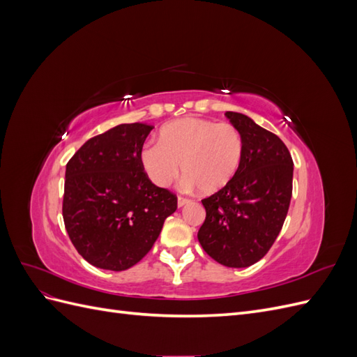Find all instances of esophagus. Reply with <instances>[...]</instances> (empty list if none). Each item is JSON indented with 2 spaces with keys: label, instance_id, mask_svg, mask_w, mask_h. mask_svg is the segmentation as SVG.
I'll return each instance as SVG.
<instances>
[{
  "label": "esophagus",
  "instance_id": "esophagus-1",
  "mask_svg": "<svg viewBox=\"0 0 357 357\" xmlns=\"http://www.w3.org/2000/svg\"><path fill=\"white\" fill-rule=\"evenodd\" d=\"M190 202V199H188V198H183V197H178L177 198V207L178 208H181V207H185L186 204H189Z\"/></svg>",
  "mask_w": 357,
  "mask_h": 357
}]
</instances>
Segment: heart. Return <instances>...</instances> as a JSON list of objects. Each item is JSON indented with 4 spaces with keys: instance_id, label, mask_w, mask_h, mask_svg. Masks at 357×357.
Here are the masks:
<instances>
[{
    "instance_id": "obj_1",
    "label": "heart",
    "mask_w": 357,
    "mask_h": 357,
    "mask_svg": "<svg viewBox=\"0 0 357 357\" xmlns=\"http://www.w3.org/2000/svg\"><path fill=\"white\" fill-rule=\"evenodd\" d=\"M244 155V138L238 128L208 119L185 117L160 128L158 144L139 150V164L159 188H168L178 177L202 193L225 189L238 172Z\"/></svg>"
}]
</instances>
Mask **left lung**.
I'll return each mask as SVG.
<instances>
[{
	"mask_svg": "<svg viewBox=\"0 0 357 357\" xmlns=\"http://www.w3.org/2000/svg\"><path fill=\"white\" fill-rule=\"evenodd\" d=\"M244 138L241 167L225 189L202 199V248L215 262L245 268L268 253L283 228L291 198L294 160L275 134L250 117L226 112Z\"/></svg>",
	"mask_w": 357,
	"mask_h": 357,
	"instance_id": "8db88e82",
	"label": "left lung"
}]
</instances>
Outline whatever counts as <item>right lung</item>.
Masks as SVG:
<instances>
[{"instance_id": "add662e5", "label": "right lung", "mask_w": 357, "mask_h": 357, "mask_svg": "<svg viewBox=\"0 0 357 357\" xmlns=\"http://www.w3.org/2000/svg\"><path fill=\"white\" fill-rule=\"evenodd\" d=\"M153 126L122 123L88 139L68 160L62 215L75 250L91 265L125 271L149 253L177 197L139 164Z\"/></svg>"}]
</instances>
